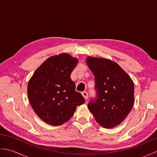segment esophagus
Masks as SVG:
<instances>
[{
  "label": "esophagus",
  "mask_w": 157,
  "mask_h": 157,
  "mask_svg": "<svg viewBox=\"0 0 157 157\" xmlns=\"http://www.w3.org/2000/svg\"><path fill=\"white\" fill-rule=\"evenodd\" d=\"M82 94L83 96H84V98L86 100L88 99V93L87 92H82Z\"/></svg>",
  "instance_id": "34e87169"
}]
</instances>
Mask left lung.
Instances as JSON below:
<instances>
[{
	"label": "left lung",
	"instance_id": "1",
	"mask_svg": "<svg viewBox=\"0 0 157 157\" xmlns=\"http://www.w3.org/2000/svg\"><path fill=\"white\" fill-rule=\"evenodd\" d=\"M86 63L94 75L97 93L95 101H90L88 108L99 125L114 128L124 121L134 106V82L111 60L88 56Z\"/></svg>",
	"mask_w": 157,
	"mask_h": 157
}]
</instances>
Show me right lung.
Here are the masks:
<instances>
[{"label": "right lung", "mask_w": 157, "mask_h": 157, "mask_svg": "<svg viewBox=\"0 0 157 157\" xmlns=\"http://www.w3.org/2000/svg\"><path fill=\"white\" fill-rule=\"evenodd\" d=\"M78 63V59L67 53L52 56L29 79V101L36 115L49 125L58 126L68 121L77 106L85 102L70 77Z\"/></svg>", "instance_id": "add662e5"}]
</instances>
